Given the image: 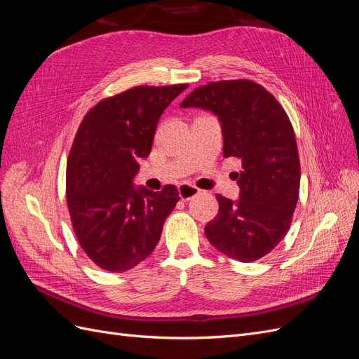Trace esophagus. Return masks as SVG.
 Instances as JSON below:
<instances>
[{
  "label": "esophagus",
  "mask_w": 359,
  "mask_h": 359,
  "mask_svg": "<svg viewBox=\"0 0 359 359\" xmlns=\"http://www.w3.org/2000/svg\"><path fill=\"white\" fill-rule=\"evenodd\" d=\"M178 193H180V198L181 201H190L193 199L196 194L201 193V190L198 187L191 186V184H187V182H182L178 186Z\"/></svg>",
  "instance_id": "34e87169"
}]
</instances>
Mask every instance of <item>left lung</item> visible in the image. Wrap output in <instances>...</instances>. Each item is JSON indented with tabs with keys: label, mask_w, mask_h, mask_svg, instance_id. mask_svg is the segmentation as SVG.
Instances as JSON below:
<instances>
[{
	"label": "left lung",
	"mask_w": 359,
	"mask_h": 359,
	"mask_svg": "<svg viewBox=\"0 0 359 359\" xmlns=\"http://www.w3.org/2000/svg\"><path fill=\"white\" fill-rule=\"evenodd\" d=\"M181 107H201L219 118L223 156L243 163L236 173L240 199L217 194L219 214L205 226L206 238L241 262L264 257L286 236L299 194L298 148L285 109L248 79L199 86Z\"/></svg>",
	"instance_id": "8db88e82"
}]
</instances>
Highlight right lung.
Returning <instances> with one entry per match:
<instances>
[{"label": "right lung", "instance_id": "1", "mask_svg": "<svg viewBox=\"0 0 359 359\" xmlns=\"http://www.w3.org/2000/svg\"><path fill=\"white\" fill-rule=\"evenodd\" d=\"M187 83L135 86L97 103L76 133L67 160V206L76 238L95 265L124 273L156 248L180 201L175 186L136 187L157 123Z\"/></svg>", "mask_w": 359, "mask_h": 359}]
</instances>
